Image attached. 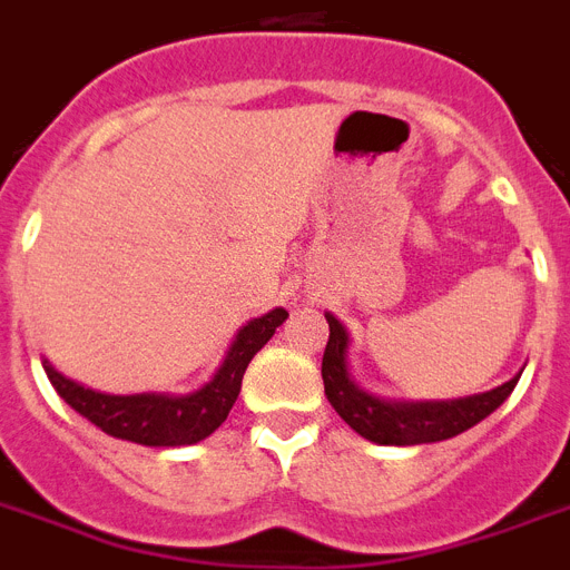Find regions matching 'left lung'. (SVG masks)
Returning a JSON list of instances; mask_svg holds the SVG:
<instances>
[{
    "mask_svg": "<svg viewBox=\"0 0 570 570\" xmlns=\"http://www.w3.org/2000/svg\"><path fill=\"white\" fill-rule=\"evenodd\" d=\"M330 324L324 361H321V379L324 393L335 413L344 419L358 435L375 444H430L444 442L464 433L473 424L493 413L504 399L513 393L519 375L504 381L488 393L462 395V399H444V402H402V399H384L358 387L350 373V333L333 313H324Z\"/></svg>",
    "mask_w": 570,
    "mask_h": 570,
    "instance_id": "left-lung-1",
    "label": "left lung"
}]
</instances>
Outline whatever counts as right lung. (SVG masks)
I'll return each instance as SVG.
<instances>
[{
    "instance_id": "1",
    "label": "right lung",
    "mask_w": 570,
    "mask_h": 570,
    "mask_svg": "<svg viewBox=\"0 0 570 570\" xmlns=\"http://www.w3.org/2000/svg\"><path fill=\"white\" fill-rule=\"evenodd\" d=\"M286 318L289 313L275 306L261 318L246 321L232 338L220 367L203 387L191 393H100L79 381L66 379L48 358H42V367L59 399H66V404H71L79 415H86L102 433L122 442L146 444V448H183V444L203 442L226 422L232 404L240 395V381L249 361Z\"/></svg>"
}]
</instances>
